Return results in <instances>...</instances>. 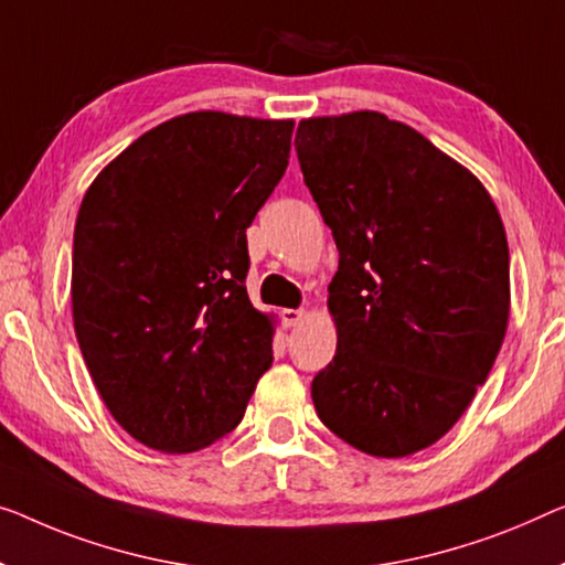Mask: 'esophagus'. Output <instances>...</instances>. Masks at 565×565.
Returning <instances> with one entry per match:
<instances>
[{"label":"esophagus","mask_w":565,"mask_h":565,"mask_svg":"<svg viewBox=\"0 0 565 565\" xmlns=\"http://www.w3.org/2000/svg\"><path fill=\"white\" fill-rule=\"evenodd\" d=\"M307 317L305 309H284L281 311V319H284V327H297L301 324V319Z\"/></svg>","instance_id":"1"}]
</instances>
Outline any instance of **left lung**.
Returning <instances> with one entry per match:
<instances>
[{
    "instance_id": "1",
    "label": "left lung",
    "mask_w": 565,
    "mask_h": 565,
    "mask_svg": "<svg viewBox=\"0 0 565 565\" xmlns=\"http://www.w3.org/2000/svg\"><path fill=\"white\" fill-rule=\"evenodd\" d=\"M297 157L340 250L332 363L317 416L370 457L449 431L487 381L510 317L498 205L465 164L377 111L299 121Z\"/></svg>"
}]
</instances>
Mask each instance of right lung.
Segmentation results:
<instances>
[{
  "label": "right lung",
  "instance_id": "add662e5",
  "mask_svg": "<svg viewBox=\"0 0 565 565\" xmlns=\"http://www.w3.org/2000/svg\"><path fill=\"white\" fill-rule=\"evenodd\" d=\"M291 119L192 111L154 126L83 195L73 327L126 434L190 454L241 424L274 363L246 291V228L289 164Z\"/></svg>",
  "mask_w": 565,
  "mask_h": 565
}]
</instances>
